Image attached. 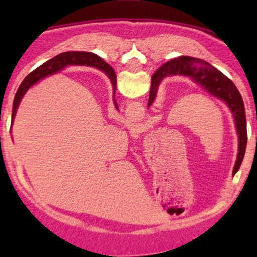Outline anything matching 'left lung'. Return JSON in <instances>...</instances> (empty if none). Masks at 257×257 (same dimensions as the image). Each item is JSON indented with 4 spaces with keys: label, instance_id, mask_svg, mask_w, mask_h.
<instances>
[{
    "label": "left lung",
    "instance_id": "obj_1",
    "mask_svg": "<svg viewBox=\"0 0 257 257\" xmlns=\"http://www.w3.org/2000/svg\"><path fill=\"white\" fill-rule=\"evenodd\" d=\"M169 75L187 76L193 82L202 85L209 94L221 99L228 106L233 117H234L238 139H239L237 161H235L234 169H233V174L237 173L241 164V161L244 158L247 141L245 108H244V102L239 90L237 89V87H235L231 79H228L222 72L215 69L213 65L206 63L202 59L192 57H180L178 59H173V60L164 63L157 71L153 73L151 90H150L149 106L152 104L153 100L156 98L159 82L166 76Z\"/></svg>",
    "mask_w": 257,
    "mask_h": 257
}]
</instances>
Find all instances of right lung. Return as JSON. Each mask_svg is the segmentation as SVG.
<instances>
[{"mask_svg": "<svg viewBox=\"0 0 257 257\" xmlns=\"http://www.w3.org/2000/svg\"><path fill=\"white\" fill-rule=\"evenodd\" d=\"M89 65V66H94L98 67V69L104 71L106 75L108 76V78L111 79L112 84H113V88L116 89V83H117V78H116V73H114L113 69L108 65L107 63H105L102 59H100L98 55L93 54V53H87V52H65L61 53V54H58L57 57L52 58L51 60L46 61V63L41 65L40 67H37L36 70H34L30 75L26 76L24 81L22 82L20 87L18 88V91L14 96V101H13V112H12V119L14 118L16 116V112L18 106L20 104V100H22L24 94L26 93V90L31 87L32 84L36 83L37 81H40L41 78L46 77V76L51 75V73H54L59 71L63 67L67 66V65ZM114 105L116 101H114Z\"/></svg>", "mask_w": 257, "mask_h": 257, "instance_id": "1", "label": "right lung"}]
</instances>
